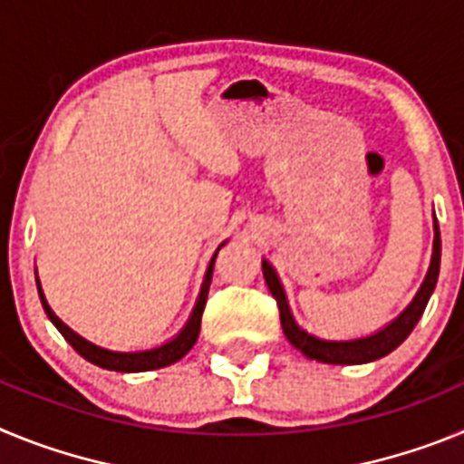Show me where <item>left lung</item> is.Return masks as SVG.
Masks as SVG:
<instances>
[{"mask_svg":"<svg viewBox=\"0 0 464 464\" xmlns=\"http://www.w3.org/2000/svg\"><path fill=\"white\" fill-rule=\"evenodd\" d=\"M440 260H441V239H440V225L434 220V251H432V262H430L428 276H425L423 285L416 293L411 304L397 315L391 325H385L383 330L372 334V337L364 339H353V342H325V339H315L311 334H306L302 327H297V323L293 321V314L288 309V302H285V293H283L281 283H278L276 272L272 269L267 260L262 262V274H265V281H267L269 290H272L274 299L278 304V314H281V327L285 332L288 342L295 348H299L306 358L318 360V362L327 364H362L372 362V360H379L383 355H388L391 351H395L404 339L411 334V330L416 327V323L420 321L425 306H428V299L432 295L434 285H437V276H440Z\"/></svg>","mask_w":464,"mask_h":464,"instance_id":"1","label":"left lung"}]
</instances>
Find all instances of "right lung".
Returning a JSON list of instances; mask_svg holds the SVG:
<instances>
[{
  "label": "right lung",
  "instance_id": "add662e5",
  "mask_svg": "<svg viewBox=\"0 0 464 464\" xmlns=\"http://www.w3.org/2000/svg\"><path fill=\"white\" fill-rule=\"evenodd\" d=\"M220 246H218V251H220ZM218 251H216V256H218ZM216 256L211 257V265H208V272H207V276H204V283H202V293H199V299H197L195 309H192V315H190V321H188V325L183 327L179 337L171 339V342L165 343V346L153 348V351H141V353H116V351H106V348L94 346V343L85 342L83 337H79V334H76L73 330H69V327L64 325V323L60 321L55 314H53L51 306H48V302H46V297H44V293H41V288H39L41 304H44V309H46V314H48V318L53 321V325L63 332V337L72 343L73 351H76L79 355H83L88 362L97 364V367H104V370H113V372L160 370V367H167V364L176 362V360H181L183 355H186L188 351L195 346L197 337H199V325H202V314H204V304H207L208 285H211V274H213V262H216ZM36 285H39V281H36Z\"/></svg>",
  "mask_w": 464,
  "mask_h": 464
}]
</instances>
